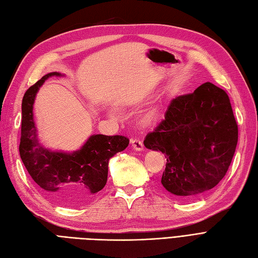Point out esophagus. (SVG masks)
Returning a JSON list of instances; mask_svg holds the SVG:
<instances>
[{
	"mask_svg": "<svg viewBox=\"0 0 258 258\" xmlns=\"http://www.w3.org/2000/svg\"><path fill=\"white\" fill-rule=\"evenodd\" d=\"M131 145L132 149L138 152H141L144 150V145L143 142L140 140V139H132L131 140Z\"/></svg>",
	"mask_w": 258,
	"mask_h": 258,
	"instance_id": "34e87169",
	"label": "esophagus"
}]
</instances>
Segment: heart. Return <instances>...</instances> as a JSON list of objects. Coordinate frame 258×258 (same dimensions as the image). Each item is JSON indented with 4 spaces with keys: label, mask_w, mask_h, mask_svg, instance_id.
<instances>
[{
    "label": "heart",
    "mask_w": 258,
    "mask_h": 258,
    "mask_svg": "<svg viewBox=\"0 0 258 258\" xmlns=\"http://www.w3.org/2000/svg\"><path fill=\"white\" fill-rule=\"evenodd\" d=\"M158 115H159V113L157 112V110H156V109H153V110H151V112L145 114V116L143 117V121H144L145 123H152V122H154V121L157 119V118H158Z\"/></svg>",
    "instance_id": "obj_1"
}]
</instances>
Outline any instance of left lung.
<instances>
[{
	"mask_svg": "<svg viewBox=\"0 0 258 258\" xmlns=\"http://www.w3.org/2000/svg\"><path fill=\"white\" fill-rule=\"evenodd\" d=\"M236 143L238 124L230 100L211 82L173 99L165 119L144 140L146 149L166 155L162 184L180 199L217 185L231 164Z\"/></svg>",
	"mask_w": 258,
	"mask_h": 258,
	"instance_id": "left-lung-1",
	"label": "left lung"
}]
</instances>
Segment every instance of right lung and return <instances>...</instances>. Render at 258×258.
Returning <instances> with one entry per match:
<instances>
[{
	"label": "right lung",
	"instance_id": "right-lung-1",
	"mask_svg": "<svg viewBox=\"0 0 258 258\" xmlns=\"http://www.w3.org/2000/svg\"><path fill=\"white\" fill-rule=\"evenodd\" d=\"M53 76L64 75L56 72L46 74L24 95L19 154L34 182L48 197L61 204L75 205L105 186L109 159L127 148L129 139L92 135L79 150L72 153L44 148L38 138L33 104L40 87Z\"/></svg>",
	"mask_w": 258,
	"mask_h": 258
}]
</instances>
